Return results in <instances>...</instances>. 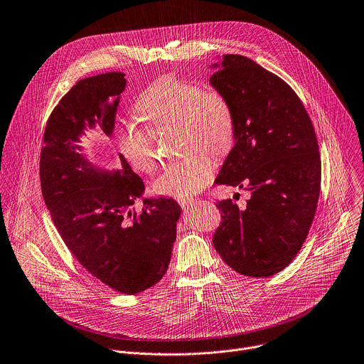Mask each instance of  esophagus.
<instances>
[{
  "instance_id": "1",
  "label": "esophagus",
  "mask_w": 364,
  "mask_h": 364,
  "mask_svg": "<svg viewBox=\"0 0 364 364\" xmlns=\"http://www.w3.org/2000/svg\"><path fill=\"white\" fill-rule=\"evenodd\" d=\"M177 201H178V204H180L183 208H188V207L193 205L197 200H196V198H188V197H181V198H178Z\"/></svg>"
}]
</instances>
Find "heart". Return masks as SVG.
Here are the masks:
<instances>
[{
  "mask_svg": "<svg viewBox=\"0 0 364 364\" xmlns=\"http://www.w3.org/2000/svg\"><path fill=\"white\" fill-rule=\"evenodd\" d=\"M136 112L156 134L177 127L186 151L207 150L223 156L234 141L235 122L228 99L220 90L204 89L196 82L163 76L140 95ZM119 147L136 170L151 173L157 167L154 137L149 129L127 123L119 133ZM214 171V160L198 151L171 163L154 188L166 196H191L211 181Z\"/></svg>",
  "mask_w": 364,
  "mask_h": 364,
  "instance_id": "heart-1",
  "label": "heart"
}]
</instances>
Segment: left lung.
Returning a JSON list of instances; mask_svg holds the SVG:
<instances>
[{
	"label": "left lung",
	"mask_w": 364,
	"mask_h": 364,
	"mask_svg": "<svg viewBox=\"0 0 364 364\" xmlns=\"http://www.w3.org/2000/svg\"><path fill=\"white\" fill-rule=\"evenodd\" d=\"M210 68V83L228 99L235 122L234 147L215 183L251 193L244 210L230 198L217 203L223 223L213 244L238 274L272 277L296 257L316 213V134L291 86L252 59L223 55Z\"/></svg>",
	"instance_id": "1"
}]
</instances>
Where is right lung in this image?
I'll return each mask as SVG.
<instances>
[{
    "mask_svg": "<svg viewBox=\"0 0 364 364\" xmlns=\"http://www.w3.org/2000/svg\"><path fill=\"white\" fill-rule=\"evenodd\" d=\"M124 87L123 72L76 82L49 116L39 174L46 208L69 251L95 278L134 295L166 274L181 208L168 197L143 198L144 184L123 154L120 167L109 170L80 146L87 132L113 137ZM139 198L144 210L136 215Z\"/></svg>",
    "mask_w": 364,
    "mask_h": 364,
    "instance_id": "right-lung-1",
    "label": "right lung"
}]
</instances>
